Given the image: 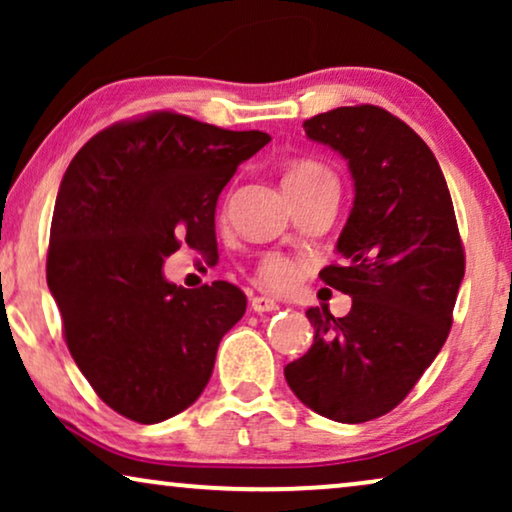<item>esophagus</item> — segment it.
<instances>
[{"label": "esophagus", "instance_id": "34e87169", "mask_svg": "<svg viewBox=\"0 0 512 512\" xmlns=\"http://www.w3.org/2000/svg\"><path fill=\"white\" fill-rule=\"evenodd\" d=\"M277 300H272V298H268V296H254L251 298V310L254 312H272V310H277Z\"/></svg>", "mask_w": 512, "mask_h": 512}]
</instances>
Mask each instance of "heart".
I'll use <instances>...</instances> for the list:
<instances>
[{"instance_id":"obj_1","label":"heart","mask_w":512,"mask_h":512,"mask_svg":"<svg viewBox=\"0 0 512 512\" xmlns=\"http://www.w3.org/2000/svg\"><path fill=\"white\" fill-rule=\"evenodd\" d=\"M324 181H335V179L333 174L314 158L293 160L289 170L284 172L286 193L303 191V188L324 184ZM293 275H296V270H293L291 261L279 254L263 256V261L258 263V282H263L265 286H272V289H284V286H289L293 282Z\"/></svg>"}]
</instances>
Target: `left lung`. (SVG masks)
I'll return each instance as SVG.
<instances>
[{"label": "left lung", "mask_w": 512, "mask_h": 512, "mask_svg": "<svg viewBox=\"0 0 512 512\" xmlns=\"http://www.w3.org/2000/svg\"><path fill=\"white\" fill-rule=\"evenodd\" d=\"M305 135L347 160L354 207L338 237L342 263L321 282L352 298L345 317L310 307L314 342L284 368L321 417L361 424L410 394L445 345L466 258L443 170L424 139L373 104L338 107Z\"/></svg>", "instance_id": "obj_1"}]
</instances>
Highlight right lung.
Instances as JSON below:
<instances>
[{
    "label": "right lung",
    "mask_w": 512,
    "mask_h": 512,
    "mask_svg": "<svg viewBox=\"0 0 512 512\" xmlns=\"http://www.w3.org/2000/svg\"><path fill=\"white\" fill-rule=\"evenodd\" d=\"M270 142L174 111L121 121L83 144L62 177L46 282L69 354L118 415L158 424L198 401L247 296L228 282L184 289L163 263L186 242L216 251L223 186Z\"/></svg>",
    "instance_id": "right-lung-1"
}]
</instances>
